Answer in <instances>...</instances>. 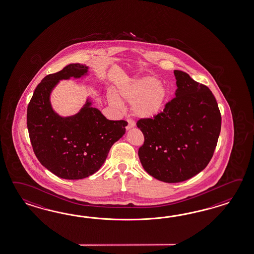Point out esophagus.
<instances>
[{"instance_id": "obj_1", "label": "esophagus", "mask_w": 254, "mask_h": 254, "mask_svg": "<svg viewBox=\"0 0 254 254\" xmlns=\"http://www.w3.org/2000/svg\"><path fill=\"white\" fill-rule=\"evenodd\" d=\"M135 127V122L132 119H127V126L126 127L127 130H129Z\"/></svg>"}]
</instances>
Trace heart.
<instances>
[{
	"label": "heart",
	"mask_w": 254,
	"mask_h": 254,
	"mask_svg": "<svg viewBox=\"0 0 254 254\" xmlns=\"http://www.w3.org/2000/svg\"><path fill=\"white\" fill-rule=\"evenodd\" d=\"M167 90L153 77H141L118 87L116 95L109 93L112 105L121 107L122 103L132 104L133 114L139 118H153L163 110Z\"/></svg>",
	"instance_id": "b5f03b06"
}]
</instances>
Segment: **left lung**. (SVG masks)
<instances>
[{"instance_id":"left-lung-1","label":"left lung","mask_w":254,"mask_h":254,"mask_svg":"<svg viewBox=\"0 0 254 254\" xmlns=\"http://www.w3.org/2000/svg\"><path fill=\"white\" fill-rule=\"evenodd\" d=\"M175 97L153 118L139 119L144 144L138 157L144 170L157 180L180 183L209 163L221 129V115L209 88L174 70Z\"/></svg>"}]
</instances>
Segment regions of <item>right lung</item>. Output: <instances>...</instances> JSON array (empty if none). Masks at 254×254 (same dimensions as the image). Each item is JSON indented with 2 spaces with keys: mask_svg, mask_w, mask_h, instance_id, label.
Returning <instances> with one entry per match:
<instances>
[{
  "mask_svg": "<svg viewBox=\"0 0 254 254\" xmlns=\"http://www.w3.org/2000/svg\"><path fill=\"white\" fill-rule=\"evenodd\" d=\"M89 68L72 63L48 75L37 85L27 107V128L37 160L58 177L86 178L104 164L113 144L126 133L124 120H108L90 98L81 110L61 117L53 110L50 94L59 81L88 74Z\"/></svg>",
  "mask_w": 254,
  "mask_h": 254,
  "instance_id": "obj_1",
  "label": "right lung"
}]
</instances>
